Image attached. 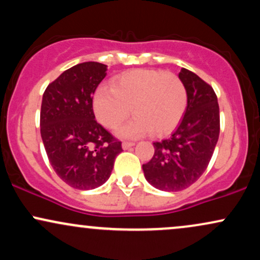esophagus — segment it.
<instances>
[{
    "mask_svg": "<svg viewBox=\"0 0 260 260\" xmlns=\"http://www.w3.org/2000/svg\"><path fill=\"white\" fill-rule=\"evenodd\" d=\"M133 145H134L133 142H123V143H122V148H123L124 150H127V149L133 147Z\"/></svg>",
    "mask_w": 260,
    "mask_h": 260,
    "instance_id": "obj_1",
    "label": "esophagus"
}]
</instances>
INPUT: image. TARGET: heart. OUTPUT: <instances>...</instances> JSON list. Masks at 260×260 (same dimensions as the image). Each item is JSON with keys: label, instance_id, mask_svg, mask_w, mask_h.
Returning <instances> with one entry per match:
<instances>
[{"label": "heart", "instance_id": "obj_1", "mask_svg": "<svg viewBox=\"0 0 260 260\" xmlns=\"http://www.w3.org/2000/svg\"><path fill=\"white\" fill-rule=\"evenodd\" d=\"M187 103V89L176 74L134 70L115 77L112 89L100 86L92 107L100 123L110 129L120 127L133 109L137 116L117 133L123 138H137L151 131L155 136L171 133L183 118Z\"/></svg>", "mask_w": 260, "mask_h": 260}]
</instances>
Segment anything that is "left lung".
<instances>
[{"label": "left lung", "mask_w": 260, "mask_h": 260, "mask_svg": "<svg viewBox=\"0 0 260 260\" xmlns=\"http://www.w3.org/2000/svg\"><path fill=\"white\" fill-rule=\"evenodd\" d=\"M178 78L187 89L183 118L169 139L153 143L154 156L143 165L151 186L166 192L186 189L209 165L220 133V112L214 89L182 68Z\"/></svg>", "instance_id": "obj_1"}]
</instances>
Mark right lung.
<instances>
[{
  "label": "right lung",
  "instance_id": "1",
  "mask_svg": "<svg viewBox=\"0 0 260 260\" xmlns=\"http://www.w3.org/2000/svg\"><path fill=\"white\" fill-rule=\"evenodd\" d=\"M107 66L83 62L47 85L40 111V133L52 169L68 186L88 190L109 180L122 151L95 120L92 95L106 77Z\"/></svg>",
  "mask_w": 260,
  "mask_h": 260
}]
</instances>
